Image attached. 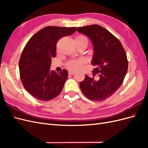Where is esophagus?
Wrapping results in <instances>:
<instances>
[{"instance_id": "esophagus-1", "label": "esophagus", "mask_w": 148, "mask_h": 148, "mask_svg": "<svg viewBox=\"0 0 148 148\" xmlns=\"http://www.w3.org/2000/svg\"><path fill=\"white\" fill-rule=\"evenodd\" d=\"M74 73H75V71L70 70V71H69V75H73Z\"/></svg>"}]
</instances>
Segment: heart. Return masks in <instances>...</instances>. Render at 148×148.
<instances>
[{
    "label": "heart",
    "mask_w": 148,
    "mask_h": 148,
    "mask_svg": "<svg viewBox=\"0 0 148 148\" xmlns=\"http://www.w3.org/2000/svg\"><path fill=\"white\" fill-rule=\"evenodd\" d=\"M75 40H78V41H86L88 42V39L86 37L83 36H78L75 38ZM84 63V60L83 59H78V60H71L68 64H66L67 67L70 69L72 70H78L80 67H81L82 64Z\"/></svg>",
    "instance_id": "b5f03b06"
}]
</instances>
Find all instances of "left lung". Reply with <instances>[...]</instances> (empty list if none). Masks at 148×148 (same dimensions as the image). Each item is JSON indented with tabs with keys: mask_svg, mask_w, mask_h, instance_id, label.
<instances>
[{
	"mask_svg": "<svg viewBox=\"0 0 148 148\" xmlns=\"http://www.w3.org/2000/svg\"><path fill=\"white\" fill-rule=\"evenodd\" d=\"M77 31L88 36L93 46L91 63L96 66L92 75L99 73V79L89 77L79 83L84 95L95 101H104L122 85L128 70L126 52L119 40L108 30L97 25L78 27Z\"/></svg>",
	"mask_w": 148,
	"mask_h": 148,
	"instance_id": "obj_1",
	"label": "left lung"
}]
</instances>
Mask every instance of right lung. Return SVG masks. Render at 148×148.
I'll return each instance as SVG.
<instances>
[{"instance_id": "right-lung-1", "label": "right lung", "mask_w": 148, "mask_h": 148, "mask_svg": "<svg viewBox=\"0 0 148 148\" xmlns=\"http://www.w3.org/2000/svg\"><path fill=\"white\" fill-rule=\"evenodd\" d=\"M77 28L47 26L33 35L26 44L19 60L20 75L24 88L41 101H50L60 95L68 78V71L51 70L60 38L74 33Z\"/></svg>"}]
</instances>
